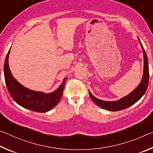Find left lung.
Returning a JSON list of instances; mask_svg holds the SVG:
<instances>
[{
  "instance_id": "8db88e82",
  "label": "left lung",
  "mask_w": 153,
  "mask_h": 153,
  "mask_svg": "<svg viewBox=\"0 0 153 153\" xmlns=\"http://www.w3.org/2000/svg\"><path fill=\"white\" fill-rule=\"evenodd\" d=\"M140 45L142 46L144 54V74L140 84H139V86L137 87L132 92L128 94L127 97L121 98V99L119 100H117V101L108 102L99 100L94 97V96L89 92V94L90 98H91V99L98 106V107L111 111H121L125 109V108L130 107V106L134 104H135L138 100L140 99L142 96L144 94V93L146 91L147 87H148L149 85V70L148 58H147L146 53V52H145L144 48L141 42Z\"/></svg>"
}]
</instances>
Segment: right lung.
<instances>
[{
  "label": "right lung",
  "mask_w": 153,
  "mask_h": 153,
  "mask_svg": "<svg viewBox=\"0 0 153 153\" xmlns=\"http://www.w3.org/2000/svg\"><path fill=\"white\" fill-rule=\"evenodd\" d=\"M9 52L10 49L5 59L4 75L7 90L13 99L22 107L38 113L47 112L55 107L63 96L67 77L57 90L48 94L27 89L22 86L12 76L8 63Z\"/></svg>",
  "instance_id": "obj_1"
}]
</instances>
